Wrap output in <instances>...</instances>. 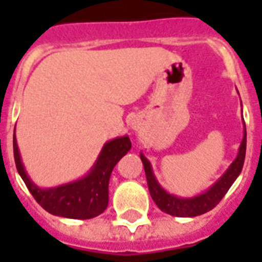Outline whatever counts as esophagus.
<instances>
[{"mask_svg":"<svg viewBox=\"0 0 262 262\" xmlns=\"http://www.w3.org/2000/svg\"><path fill=\"white\" fill-rule=\"evenodd\" d=\"M132 129H133V130H137V129H139V122H137V120H133V122H132Z\"/></svg>","mask_w":262,"mask_h":262,"instance_id":"obj_1","label":"esophagus"}]
</instances>
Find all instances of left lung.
Wrapping results in <instances>:
<instances>
[{"instance_id": "obj_1", "label": "left lung", "mask_w": 262, "mask_h": 262, "mask_svg": "<svg viewBox=\"0 0 262 262\" xmlns=\"http://www.w3.org/2000/svg\"><path fill=\"white\" fill-rule=\"evenodd\" d=\"M246 144H247V132H246V125H244V136H243L242 144H240L234 161L212 187L206 189L205 192L192 198H181L167 192L164 188L160 185L157 178L154 177L150 161L144 157V154L140 153V159L144 165V172H146V178H147L148 191H150V195L153 198L156 205L164 213L177 216V217H193V216H199V214L212 210L222 201V198L225 196L229 188L237 180V177L240 176L244 159H246Z\"/></svg>"}]
</instances>
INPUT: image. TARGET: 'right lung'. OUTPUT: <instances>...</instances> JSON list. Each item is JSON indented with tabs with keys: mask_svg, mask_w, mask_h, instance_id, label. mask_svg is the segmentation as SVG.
<instances>
[{
	"mask_svg": "<svg viewBox=\"0 0 262 262\" xmlns=\"http://www.w3.org/2000/svg\"><path fill=\"white\" fill-rule=\"evenodd\" d=\"M132 147L129 136L116 137L103 144L95 164L85 177L53 188H40L32 181L20 160L14 130V159L16 170L29 192L45 210L69 219H92L108 206L109 178L114 167Z\"/></svg>",
	"mask_w": 262,
	"mask_h": 262,
	"instance_id": "obj_1",
	"label": "right lung"
}]
</instances>
